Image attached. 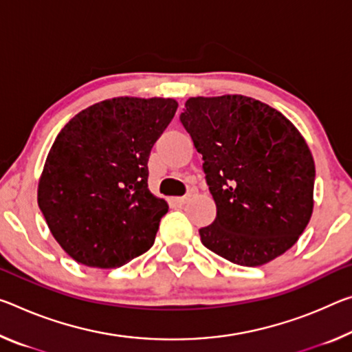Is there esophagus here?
<instances>
[{"label":"esophagus","instance_id":"1","mask_svg":"<svg viewBox=\"0 0 352 352\" xmlns=\"http://www.w3.org/2000/svg\"><path fill=\"white\" fill-rule=\"evenodd\" d=\"M189 199H191V194L188 192V194H185V196H182V197H177V199H175V202H177L178 205H183V204H186Z\"/></svg>","mask_w":352,"mask_h":352}]
</instances>
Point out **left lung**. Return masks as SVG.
I'll list each match as a JSON object with an SVG mask.
<instances>
[{
	"label": "left lung",
	"instance_id": "8db88e82",
	"mask_svg": "<svg viewBox=\"0 0 352 352\" xmlns=\"http://www.w3.org/2000/svg\"><path fill=\"white\" fill-rule=\"evenodd\" d=\"M180 122L216 204V219L199 230L204 246L241 266L285 254L314 210L315 163L296 126L244 96L189 98Z\"/></svg>",
	"mask_w": 352,
	"mask_h": 352
}]
</instances>
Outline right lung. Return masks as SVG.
Masks as SVG:
<instances>
[{
	"instance_id": "obj_1",
	"label": "right lung",
	"mask_w": 352,
	"mask_h": 352,
	"mask_svg": "<svg viewBox=\"0 0 352 352\" xmlns=\"http://www.w3.org/2000/svg\"><path fill=\"white\" fill-rule=\"evenodd\" d=\"M177 106L172 98L104 100L56 138L37 202L54 239L78 263L119 267L153 246L169 206L148 191L147 163Z\"/></svg>"
}]
</instances>
